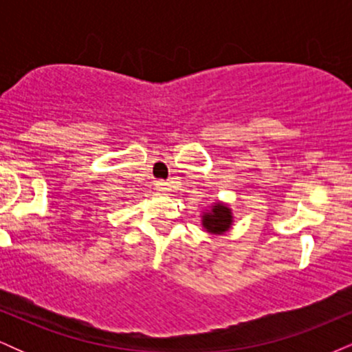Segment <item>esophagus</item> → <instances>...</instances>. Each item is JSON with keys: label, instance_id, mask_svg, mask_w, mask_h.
<instances>
[{"label": "esophagus", "instance_id": "1", "mask_svg": "<svg viewBox=\"0 0 352 352\" xmlns=\"http://www.w3.org/2000/svg\"><path fill=\"white\" fill-rule=\"evenodd\" d=\"M153 187H155L157 192H160V193H167L168 190H170V185H168L167 182H164V180H155Z\"/></svg>", "mask_w": 352, "mask_h": 352}]
</instances>
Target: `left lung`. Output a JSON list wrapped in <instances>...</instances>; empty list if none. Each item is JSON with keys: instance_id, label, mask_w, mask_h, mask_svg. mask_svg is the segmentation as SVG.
Wrapping results in <instances>:
<instances>
[{"instance_id": "obj_1", "label": "left lung", "mask_w": 352, "mask_h": 352, "mask_svg": "<svg viewBox=\"0 0 352 352\" xmlns=\"http://www.w3.org/2000/svg\"><path fill=\"white\" fill-rule=\"evenodd\" d=\"M201 225H204V228L207 232L213 233V235H223L233 225L232 210L228 208V205L221 204V201H215L212 205V208L204 212Z\"/></svg>"}]
</instances>
